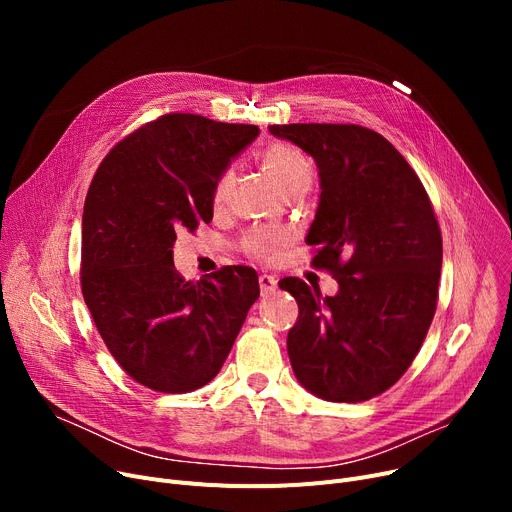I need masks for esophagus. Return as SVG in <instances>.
<instances>
[{"label": "esophagus", "instance_id": "obj_1", "mask_svg": "<svg viewBox=\"0 0 512 512\" xmlns=\"http://www.w3.org/2000/svg\"><path fill=\"white\" fill-rule=\"evenodd\" d=\"M276 286H278V278L267 276V274L259 276V288H261L263 297H267V294H272L276 290Z\"/></svg>", "mask_w": 512, "mask_h": 512}]
</instances>
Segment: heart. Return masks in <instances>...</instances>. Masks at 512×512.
Returning <instances> with one entry per match:
<instances>
[{
    "label": "heart",
    "instance_id": "obj_1",
    "mask_svg": "<svg viewBox=\"0 0 512 512\" xmlns=\"http://www.w3.org/2000/svg\"><path fill=\"white\" fill-rule=\"evenodd\" d=\"M265 170L270 172L278 188L284 193L292 191V188L299 186H311L313 180V168L309 164V159L297 149L290 145H274L267 149L261 157ZM234 186V174L226 172L218 184H215V193H213V203L215 205H224L230 197V191ZM286 240V234L282 232H255L249 238V249L255 255L261 257H272L276 245Z\"/></svg>",
    "mask_w": 512,
    "mask_h": 512
}]
</instances>
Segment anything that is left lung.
Wrapping results in <instances>:
<instances>
[{"instance_id":"left-lung-1","label":"left lung","mask_w":512,"mask_h":512,"mask_svg":"<svg viewBox=\"0 0 512 512\" xmlns=\"http://www.w3.org/2000/svg\"><path fill=\"white\" fill-rule=\"evenodd\" d=\"M313 157L319 203L307 245L338 280L321 297L284 278L299 303L288 357L299 384L330 402L382 394L409 369L432 324L442 236L425 188L384 137L357 124L270 126Z\"/></svg>"}]
</instances>
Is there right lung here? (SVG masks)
Instances as JSON below:
<instances>
[{
  "label": "right lung",
  "instance_id": "right-lung-1",
  "mask_svg": "<svg viewBox=\"0 0 512 512\" xmlns=\"http://www.w3.org/2000/svg\"><path fill=\"white\" fill-rule=\"evenodd\" d=\"M257 137L253 124L168 114L120 141L91 182L83 297L112 357L151 390L184 394L211 382L259 297L251 267L197 282L174 267L176 232L211 222L215 184Z\"/></svg>",
  "mask_w": 512,
  "mask_h": 512
}]
</instances>
